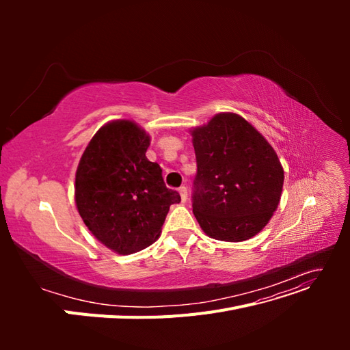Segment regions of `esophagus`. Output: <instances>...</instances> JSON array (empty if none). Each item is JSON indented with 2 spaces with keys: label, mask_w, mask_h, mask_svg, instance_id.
Masks as SVG:
<instances>
[{
  "label": "esophagus",
  "mask_w": 350,
  "mask_h": 350,
  "mask_svg": "<svg viewBox=\"0 0 350 350\" xmlns=\"http://www.w3.org/2000/svg\"><path fill=\"white\" fill-rule=\"evenodd\" d=\"M178 191H179V196H181V200L187 201V198H188V189H187V187L181 185V187H179Z\"/></svg>",
  "instance_id": "obj_1"
}]
</instances>
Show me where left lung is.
<instances>
[{
	"instance_id": "1",
	"label": "left lung",
	"mask_w": 350,
	"mask_h": 350,
	"mask_svg": "<svg viewBox=\"0 0 350 350\" xmlns=\"http://www.w3.org/2000/svg\"><path fill=\"white\" fill-rule=\"evenodd\" d=\"M197 175L193 211L210 238L247 241L276 211L283 167L276 152L237 113H219L193 130Z\"/></svg>"
}]
</instances>
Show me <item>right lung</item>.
Here are the masks:
<instances>
[{"instance_id": "right-lung-1", "label": "right lung", "mask_w": 350, "mask_h": 350, "mask_svg": "<svg viewBox=\"0 0 350 350\" xmlns=\"http://www.w3.org/2000/svg\"><path fill=\"white\" fill-rule=\"evenodd\" d=\"M150 137L131 121H113L93 135L76 172V204L103 245L133 254L153 243L169 207L181 201L162 167L146 157Z\"/></svg>"}]
</instances>
